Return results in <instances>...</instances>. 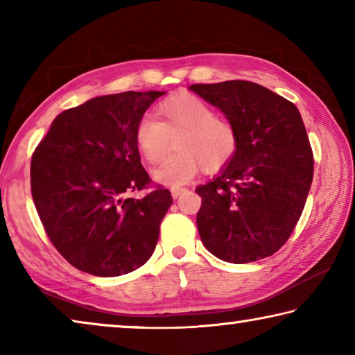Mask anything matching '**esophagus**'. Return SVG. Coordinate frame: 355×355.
Returning <instances> with one entry per match:
<instances>
[{"mask_svg":"<svg viewBox=\"0 0 355 355\" xmlns=\"http://www.w3.org/2000/svg\"><path fill=\"white\" fill-rule=\"evenodd\" d=\"M186 191V188H180V186H173V188L171 189V192H172V197L173 199H177V197L182 194V192H184Z\"/></svg>","mask_w":355,"mask_h":355,"instance_id":"obj_1","label":"esophagus"}]
</instances>
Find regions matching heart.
I'll list each match as a JSON object with an SVG mask.
<instances>
[{"label": "heart", "mask_w": 355, "mask_h": 355, "mask_svg": "<svg viewBox=\"0 0 355 355\" xmlns=\"http://www.w3.org/2000/svg\"><path fill=\"white\" fill-rule=\"evenodd\" d=\"M156 117H144L136 127V146L150 164H158L173 141L175 153L153 172L156 182L180 186L196 177L202 167L219 172L232 163L239 147V135L230 119L191 94L161 101Z\"/></svg>", "instance_id": "b5f03b06"}]
</instances>
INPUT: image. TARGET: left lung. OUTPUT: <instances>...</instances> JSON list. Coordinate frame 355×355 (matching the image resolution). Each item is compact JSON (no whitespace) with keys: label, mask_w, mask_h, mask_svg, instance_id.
<instances>
[{"label":"left lung","mask_w":355,"mask_h":355,"mask_svg":"<svg viewBox=\"0 0 355 355\" xmlns=\"http://www.w3.org/2000/svg\"><path fill=\"white\" fill-rule=\"evenodd\" d=\"M238 130L239 147L224 172L196 189L202 197L197 228L220 260L243 264L275 254L304 211L313 152L291 101L260 84H192Z\"/></svg>","instance_id":"left-lung-1"}]
</instances>
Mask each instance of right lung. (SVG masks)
Listing matches in <instances>:
<instances>
[{
	"label": "right lung",
	"mask_w": 355,
	"mask_h": 355,
	"mask_svg": "<svg viewBox=\"0 0 355 355\" xmlns=\"http://www.w3.org/2000/svg\"><path fill=\"white\" fill-rule=\"evenodd\" d=\"M164 92L95 97L53 120L31 158V194L45 233L71 266L117 277L152 257L172 205L141 164L136 127ZM153 187L141 200L130 191Z\"/></svg>",
	"instance_id": "right-lung-1"
}]
</instances>
